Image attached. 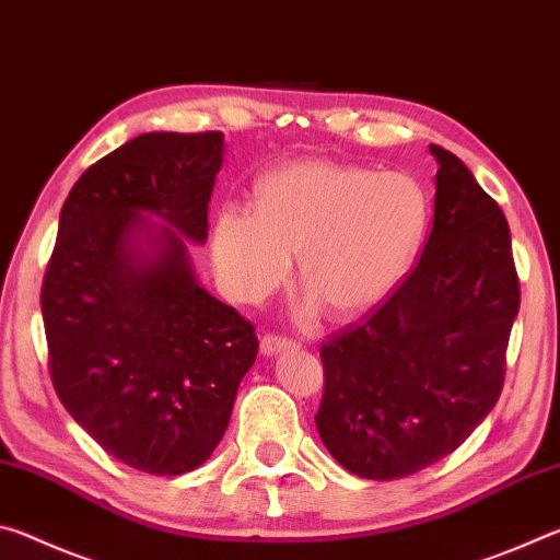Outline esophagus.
Masks as SVG:
<instances>
[{
  "instance_id": "1",
  "label": "esophagus",
  "mask_w": 560,
  "mask_h": 560,
  "mask_svg": "<svg viewBox=\"0 0 560 560\" xmlns=\"http://www.w3.org/2000/svg\"><path fill=\"white\" fill-rule=\"evenodd\" d=\"M291 348H299L296 340L283 338V336H277V334H267L261 338V353L264 355H277V353H281V350H291Z\"/></svg>"
}]
</instances>
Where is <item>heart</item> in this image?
Wrapping results in <instances>:
<instances>
[{
	"label": "heart",
	"instance_id": "b5f03b06",
	"mask_svg": "<svg viewBox=\"0 0 560 560\" xmlns=\"http://www.w3.org/2000/svg\"><path fill=\"white\" fill-rule=\"evenodd\" d=\"M257 212L226 207L214 222L212 257L224 291L259 303L299 264L308 308L358 316L390 293L420 249L430 220L422 185L405 173L306 160L257 185Z\"/></svg>",
	"mask_w": 560,
	"mask_h": 560
}]
</instances>
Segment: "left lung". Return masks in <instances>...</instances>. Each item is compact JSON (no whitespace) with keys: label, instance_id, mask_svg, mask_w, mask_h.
<instances>
[{"label":"left lung","instance_id":"8db88e82","mask_svg":"<svg viewBox=\"0 0 560 560\" xmlns=\"http://www.w3.org/2000/svg\"><path fill=\"white\" fill-rule=\"evenodd\" d=\"M432 230L383 306L320 348L316 428L363 479H402L447 457L497 405L521 291L509 222L440 145Z\"/></svg>","mask_w":560,"mask_h":560}]
</instances>
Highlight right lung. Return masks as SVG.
Instances as JSON below:
<instances>
[{
  "instance_id": "1",
  "label": "right lung",
  "mask_w": 560,
  "mask_h": 560,
  "mask_svg": "<svg viewBox=\"0 0 560 560\" xmlns=\"http://www.w3.org/2000/svg\"><path fill=\"white\" fill-rule=\"evenodd\" d=\"M224 132H143L66 197L42 314L56 395L110 457L175 477L210 459L254 326L197 283ZM158 215L160 225L148 221Z\"/></svg>"
}]
</instances>
